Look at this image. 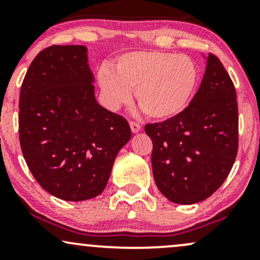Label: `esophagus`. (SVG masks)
Wrapping results in <instances>:
<instances>
[{
  "label": "esophagus",
  "mask_w": 260,
  "mask_h": 260,
  "mask_svg": "<svg viewBox=\"0 0 260 260\" xmlns=\"http://www.w3.org/2000/svg\"><path fill=\"white\" fill-rule=\"evenodd\" d=\"M129 127H131V129H132L133 133H138V132H140V129H142L140 124L136 123V122H129Z\"/></svg>",
  "instance_id": "34e87169"
}]
</instances>
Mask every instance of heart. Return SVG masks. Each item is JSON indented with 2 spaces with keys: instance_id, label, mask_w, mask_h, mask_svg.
<instances>
[{
  "instance_id": "heart-1",
  "label": "heart",
  "mask_w": 260,
  "mask_h": 260,
  "mask_svg": "<svg viewBox=\"0 0 260 260\" xmlns=\"http://www.w3.org/2000/svg\"><path fill=\"white\" fill-rule=\"evenodd\" d=\"M104 104L118 109L131 100L148 117L168 121L189 105L199 82V68L192 58L161 51H131L115 59L112 70L101 67L96 76Z\"/></svg>"
}]
</instances>
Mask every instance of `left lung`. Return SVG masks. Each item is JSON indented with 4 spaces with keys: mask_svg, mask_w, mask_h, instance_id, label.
Instances as JSON below:
<instances>
[{
    "mask_svg": "<svg viewBox=\"0 0 260 260\" xmlns=\"http://www.w3.org/2000/svg\"><path fill=\"white\" fill-rule=\"evenodd\" d=\"M201 86L183 112L147 124L153 140L151 166L157 188L170 202L196 204L223 183L238 147L234 83L220 59L209 53Z\"/></svg>",
    "mask_w": 260,
    "mask_h": 260,
    "instance_id": "8db88e82",
    "label": "left lung"
}]
</instances>
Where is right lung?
Segmentation results:
<instances>
[{
	"instance_id": "1",
	"label": "right lung",
	"mask_w": 260,
	"mask_h": 260,
	"mask_svg": "<svg viewBox=\"0 0 260 260\" xmlns=\"http://www.w3.org/2000/svg\"><path fill=\"white\" fill-rule=\"evenodd\" d=\"M83 45H53L31 62L19 98L20 148L38 183L62 201L103 193L128 122L99 105Z\"/></svg>"
}]
</instances>
